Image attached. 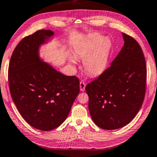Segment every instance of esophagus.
<instances>
[{"mask_svg":"<svg viewBox=\"0 0 157 157\" xmlns=\"http://www.w3.org/2000/svg\"><path fill=\"white\" fill-rule=\"evenodd\" d=\"M85 88H86V83L83 81H81L80 82V90L81 91H84L85 90Z\"/></svg>","mask_w":157,"mask_h":157,"instance_id":"34e87169","label":"esophagus"}]
</instances>
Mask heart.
Masks as SVG:
<instances>
[{
  "instance_id": "1",
  "label": "heart",
  "mask_w": 157,
  "mask_h": 157,
  "mask_svg": "<svg viewBox=\"0 0 157 157\" xmlns=\"http://www.w3.org/2000/svg\"><path fill=\"white\" fill-rule=\"evenodd\" d=\"M111 47L109 40L103 39L98 34H93L85 41L74 48V57L83 60L84 71L91 76H98L102 73L107 64ZM69 62L75 64L76 61L71 57Z\"/></svg>"
}]
</instances>
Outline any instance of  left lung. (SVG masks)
I'll use <instances>...</instances> for the list:
<instances>
[{
    "mask_svg": "<svg viewBox=\"0 0 157 157\" xmlns=\"http://www.w3.org/2000/svg\"><path fill=\"white\" fill-rule=\"evenodd\" d=\"M124 45L111 65L86 87L88 109L101 128L124 127L134 119L146 92L147 66L140 45L123 33Z\"/></svg>",
    "mask_w": 157,
    "mask_h": 157,
    "instance_id": "1",
    "label": "left lung"
}]
</instances>
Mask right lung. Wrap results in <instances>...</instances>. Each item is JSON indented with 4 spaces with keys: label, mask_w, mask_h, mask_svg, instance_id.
Masks as SVG:
<instances>
[{
    "label": "right lung",
    "mask_w": 157,
    "mask_h": 157,
    "mask_svg": "<svg viewBox=\"0 0 157 157\" xmlns=\"http://www.w3.org/2000/svg\"><path fill=\"white\" fill-rule=\"evenodd\" d=\"M50 30H38L18 43L8 67L11 97L30 126L51 131L63 123L80 92L79 79L65 76L38 57V48Z\"/></svg>",
    "instance_id": "1"
}]
</instances>
